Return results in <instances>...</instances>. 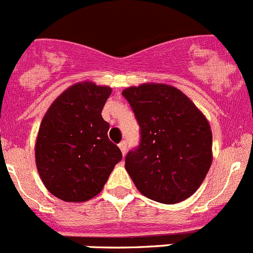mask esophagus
<instances>
[{"mask_svg":"<svg viewBox=\"0 0 253 253\" xmlns=\"http://www.w3.org/2000/svg\"><path fill=\"white\" fill-rule=\"evenodd\" d=\"M118 147L121 149L122 155L126 154V151H127V143H126V141H122V142L120 143V145H118Z\"/></svg>","mask_w":253,"mask_h":253,"instance_id":"esophagus-1","label":"esophagus"}]
</instances>
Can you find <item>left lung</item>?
I'll list each match as a JSON object with an SVG mask.
<instances>
[{
  "instance_id": "obj_1",
  "label": "left lung",
  "mask_w": 253,
  "mask_h": 253,
  "mask_svg": "<svg viewBox=\"0 0 253 253\" xmlns=\"http://www.w3.org/2000/svg\"><path fill=\"white\" fill-rule=\"evenodd\" d=\"M140 126V143L125 168L150 199L175 204L203 183L211 164L208 121L184 93L166 84H142L122 92Z\"/></svg>"
}]
</instances>
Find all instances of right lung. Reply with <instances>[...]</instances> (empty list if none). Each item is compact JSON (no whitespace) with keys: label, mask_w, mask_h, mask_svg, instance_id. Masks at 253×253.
Instances as JSON below:
<instances>
[{"label":"right lung","mask_w":253,"mask_h":253,"mask_svg":"<svg viewBox=\"0 0 253 253\" xmlns=\"http://www.w3.org/2000/svg\"><path fill=\"white\" fill-rule=\"evenodd\" d=\"M112 89L78 83L61 93L42 118L36 140L38 171L46 189L65 202H85L103 189L122 152L102 118Z\"/></svg>","instance_id":"add662e5"}]
</instances>
